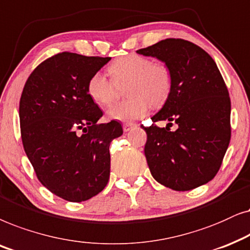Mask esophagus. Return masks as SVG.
Instances as JSON below:
<instances>
[{"label":"esophagus","instance_id":"obj_1","mask_svg":"<svg viewBox=\"0 0 250 250\" xmlns=\"http://www.w3.org/2000/svg\"><path fill=\"white\" fill-rule=\"evenodd\" d=\"M136 123H134V122H127V123H125V125H123V130H125V132L127 131H130L132 128H135L136 127Z\"/></svg>","mask_w":250,"mask_h":250}]
</instances>
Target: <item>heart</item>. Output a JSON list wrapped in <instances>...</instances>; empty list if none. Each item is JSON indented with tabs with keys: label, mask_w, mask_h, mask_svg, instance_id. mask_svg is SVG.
Here are the masks:
<instances>
[{
	"label": "heart",
	"mask_w": 250,
	"mask_h": 250,
	"mask_svg": "<svg viewBox=\"0 0 250 250\" xmlns=\"http://www.w3.org/2000/svg\"><path fill=\"white\" fill-rule=\"evenodd\" d=\"M112 81L102 73H95L88 82V95L96 104L109 105L118 97V88L125 87L129 99L111 106L107 116L116 121H132L147 113L149 106L158 108L167 101L171 90V73L164 64L129 55L113 62L108 68Z\"/></svg>",
	"instance_id": "heart-1"
}]
</instances>
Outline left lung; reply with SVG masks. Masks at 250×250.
Masks as SVG:
<instances>
[{
  "label": "left lung",
  "instance_id": "1",
  "mask_svg": "<svg viewBox=\"0 0 250 250\" xmlns=\"http://www.w3.org/2000/svg\"><path fill=\"white\" fill-rule=\"evenodd\" d=\"M159 59L171 73V90L152 121L143 127L145 156L153 178L175 191L207 184L217 174L231 138V101L210 56L182 39H166L136 51ZM178 125L170 131L172 122Z\"/></svg>",
  "mask_w": 250,
  "mask_h": 250
}]
</instances>
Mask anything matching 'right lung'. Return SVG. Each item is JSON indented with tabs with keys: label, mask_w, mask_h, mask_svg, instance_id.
<instances>
[{
	"label": "right lung",
	"mask_w": 250,
	"mask_h": 250,
	"mask_svg": "<svg viewBox=\"0 0 250 250\" xmlns=\"http://www.w3.org/2000/svg\"><path fill=\"white\" fill-rule=\"evenodd\" d=\"M109 61L58 53L32 72L22 90L19 118L26 155L42 185L67 201H85L104 189L109 144L123 134L118 121L98 125L103 112L86 90Z\"/></svg>",
	"instance_id": "right-lung-1"
}]
</instances>
